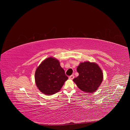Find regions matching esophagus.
<instances>
[{"label": "esophagus", "mask_w": 130, "mask_h": 130, "mask_svg": "<svg viewBox=\"0 0 130 130\" xmlns=\"http://www.w3.org/2000/svg\"><path fill=\"white\" fill-rule=\"evenodd\" d=\"M74 79V76L73 75H71L69 77V79L70 80H72Z\"/></svg>", "instance_id": "1"}]
</instances>
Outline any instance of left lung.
Returning a JSON list of instances; mask_svg holds the SVG:
<instances>
[{"label":"left lung","instance_id":"obj_1","mask_svg":"<svg viewBox=\"0 0 130 130\" xmlns=\"http://www.w3.org/2000/svg\"><path fill=\"white\" fill-rule=\"evenodd\" d=\"M77 70L79 76L73 79L78 88L85 92L96 91L101 85L103 79V72L96 63L86 61L80 63Z\"/></svg>","mask_w":130,"mask_h":130}]
</instances>
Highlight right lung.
<instances>
[{
  "label": "right lung",
  "instance_id": "obj_1",
  "mask_svg": "<svg viewBox=\"0 0 130 130\" xmlns=\"http://www.w3.org/2000/svg\"><path fill=\"white\" fill-rule=\"evenodd\" d=\"M67 79L59 61L52 57L44 60L35 72V84L40 91L46 95L59 91Z\"/></svg>",
  "mask_w": 130,
  "mask_h": 130
}]
</instances>
